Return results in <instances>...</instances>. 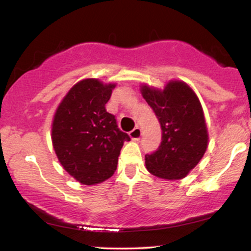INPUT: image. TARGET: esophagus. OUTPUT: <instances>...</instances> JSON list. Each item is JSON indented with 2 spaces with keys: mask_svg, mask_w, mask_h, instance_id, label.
I'll list each match as a JSON object with an SVG mask.
<instances>
[{
  "mask_svg": "<svg viewBox=\"0 0 251 251\" xmlns=\"http://www.w3.org/2000/svg\"><path fill=\"white\" fill-rule=\"evenodd\" d=\"M129 137H131V139L134 140V142H138V140L142 138V129L139 127L133 128L131 132H129Z\"/></svg>",
  "mask_w": 251,
  "mask_h": 251,
  "instance_id": "1",
  "label": "esophagus"
}]
</instances>
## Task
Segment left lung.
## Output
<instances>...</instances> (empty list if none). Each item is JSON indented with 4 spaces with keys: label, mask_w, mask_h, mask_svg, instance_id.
<instances>
[{
    "label": "left lung",
    "mask_w": 251,
    "mask_h": 251,
    "mask_svg": "<svg viewBox=\"0 0 251 251\" xmlns=\"http://www.w3.org/2000/svg\"><path fill=\"white\" fill-rule=\"evenodd\" d=\"M140 92L162 127L160 146L145 155L146 169L162 179H183L208 149V127L200 99L181 80H171L163 89L142 85Z\"/></svg>",
    "instance_id": "8db88e82"
}]
</instances>
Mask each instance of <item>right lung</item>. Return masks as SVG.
Wrapping results in <instances>:
<instances>
[{
  "instance_id": "1",
  "label": "right lung",
  "mask_w": 251,
  "mask_h": 251,
  "mask_svg": "<svg viewBox=\"0 0 251 251\" xmlns=\"http://www.w3.org/2000/svg\"><path fill=\"white\" fill-rule=\"evenodd\" d=\"M116 83L83 79L67 92L51 123V143L62 168L83 185L112 177L127 133L106 111Z\"/></svg>"
}]
</instances>
